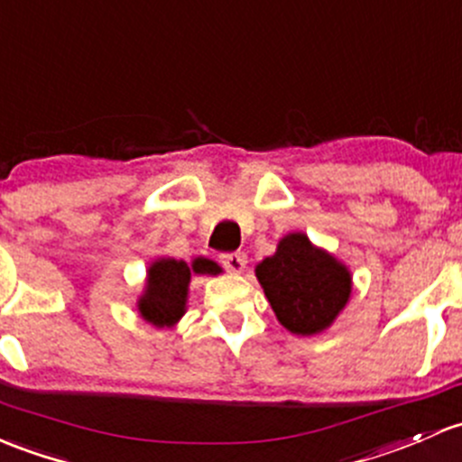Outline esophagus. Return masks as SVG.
<instances>
[{
    "label": "esophagus",
    "mask_w": 462,
    "mask_h": 462,
    "mask_svg": "<svg viewBox=\"0 0 462 462\" xmlns=\"http://www.w3.org/2000/svg\"><path fill=\"white\" fill-rule=\"evenodd\" d=\"M221 265L230 272H244L245 263H247V254L245 252H230V254H221L218 256Z\"/></svg>",
    "instance_id": "obj_1"
}]
</instances>
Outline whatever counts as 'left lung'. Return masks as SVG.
Listing matches in <instances>:
<instances>
[{
	"label": "left lung",
	"instance_id": "8db88e82",
	"mask_svg": "<svg viewBox=\"0 0 462 462\" xmlns=\"http://www.w3.org/2000/svg\"><path fill=\"white\" fill-rule=\"evenodd\" d=\"M256 279L281 325L300 337L332 325L352 292L346 265L317 250L300 232L285 236L276 254L256 265Z\"/></svg>",
	"mask_w": 462,
	"mask_h": 462
}]
</instances>
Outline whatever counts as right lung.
<instances>
[{"mask_svg": "<svg viewBox=\"0 0 462 462\" xmlns=\"http://www.w3.org/2000/svg\"><path fill=\"white\" fill-rule=\"evenodd\" d=\"M192 272L218 274L221 268L210 259H194L192 265L174 259L154 261L148 272L145 294L139 299V312L148 323L163 328V325H174L183 317Z\"/></svg>", "mask_w": 462, "mask_h": 462, "instance_id": "1", "label": "right lung"}]
</instances>
